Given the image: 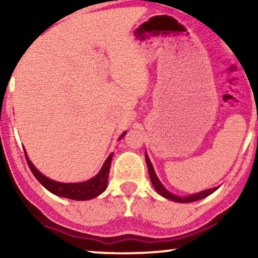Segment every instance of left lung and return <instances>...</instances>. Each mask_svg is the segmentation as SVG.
<instances>
[{
	"instance_id": "1",
	"label": "left lung",
	"mask_w": 258,
	"mask_h": 258,
	"mask_svg": "<svg viewBox=\"0 0 258 258\" xmlns=\"http://www.w3.org/2000/svg\"><path fill=\"white\" fill-rule=\"evenodd\" d=\"M145 159H146V164H148L149 175H150V178H151L152 185L155 187L156 191H157L159 195H162V197L165 199H169V200H171L174 202H181V204H188V202H193V201L201 200V199H205L206 197H208V195L214 193V191L218 189V187H214V188L207 189V190H202V191H200V193L188 195V197H180V195L172 194L168 190L167 188L164 187V185L162 184V182L159 181V178L157 177V175H156V172H155V169H153V167H152V163H151V161H150L149 156L146 155V153H145Z\"/></svg>"
}]
</instances>
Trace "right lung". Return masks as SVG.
<instances>
[{
    "instance_id": "right-lung-1",
    "label": "right lung",
    "mask_w": 258,
    "mask_h": 258,
    "mask_svg": "<svg viewBox=\"0 0 258 258\" xmlns=\"http://www.w3.org/2000/svg\"><path fill=\"white\" fill-rule=\"evenodd\" d=\"M126 135V131L120 136L119 139H121L123 136ZM25 156L26 161L31 171L33 172L35 178L47 189L48 191H51L52 194L57 195V197L71 199V200H78V201H84V200H90L99 197L100 194H102L107 188V182H108V175H109V168H110V162H112L113 153L107 157V159L103 163L101 170L97 172V175L94 176L90 180L84 181V182H77V183H63V182H58L54 180H51L41 174L37 168L34 167V164L29 161L27 152L25 150Z\"/></svg>"
}]
</instances>
